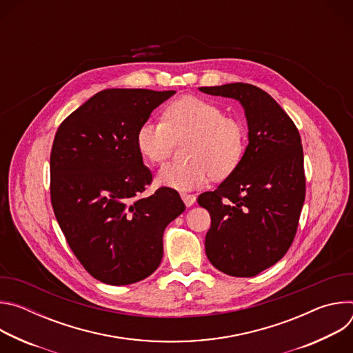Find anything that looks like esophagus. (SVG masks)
Masks as SVG:
<instances>
[{
  "label": "esophagus",
  "instance_id": "obj_1",
  "mask_svg": "<svg viewBox=\"0 0 353 353\" xmlns=\"http://www.w3.org/2000/svg\"><path fill=\"white\" fill-rule=\"evenodd\" d=\"M181 195V199L184 201V204H185V207H191L194 203H195V199H196V196L194 195V194H187V192H181L180 194Z\"/></svg>",
  "mask_w": 353,
  "mask_h": 353
}]
</instances>
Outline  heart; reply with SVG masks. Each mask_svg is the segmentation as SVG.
Masks as SVG:
<instances>
[{
  "label": "heart",
  "mask_w": 353,
  "mask_h": 353,
  "mask_svg": "<svg viewBox=\"0 0 353 353\" xmlns=\"http://www.w3.org/2000/svg\"><path fill=\"white\" fill-rule=\"evenodd\" d=\"M163 121H145L137 131V148L149 163H163L172 154L174 141L184 143L183 162L165 165L158 183L176 190H191L208 181L229 177L240 165L247 128L241 119L225 114L211 100L181 96L165 108Z\"/></svg>",
  "instance_id": "obj_1"
}]
</instances>
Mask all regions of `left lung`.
Instances as JSON below:
<instances>
[{
    "instance_id": "left-lung-1",
    "label": "left lung",
    "mask_w": 353,
    "mask_h": 353,
    "mask_svg": "<svg viewBox=\"0 0 353 353\" xmlns=\"http://www.w3.org/2000/svg\"><path fill=\"white\" fill-rule=\"evenodd\" d=\"M203 92L237 99L248 124V145L237 169L198 196L211 229L205 253L230 276H254L290 248L306 196L303 146L297 127L259 86L236 82Z\"/></svg>"
}]
</instances>
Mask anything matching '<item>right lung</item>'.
<instances>
[{"mask_svg": "<svg viewBox=\"0 0 353 353\" xmlns=\"http://www.w3.org/2000/svg\"><path fill=\"white\" fill-rule=\"evenodd\" d=\"M174 90L106 89L59 127L50 154V198L72 253L97 281L130 285L154 274L165 228L184 212L179 192L152 183L137 131Z\"/></svg>", "mask_w": 353, "mask_h": 353, "instance_id": "add662e5", "label": "right lung"}]
</instances>
